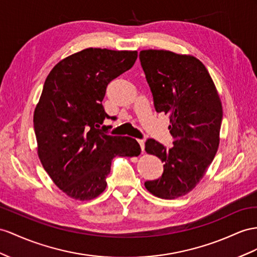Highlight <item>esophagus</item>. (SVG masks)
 <instances>
[{"mask_svg":"<svg viewBox=\"0 0 257 257\" xmlns=\"http://www.w3.org/2000/svg\"><path fill=\"white\" fill-rule=\"evenodd\" d=\"M138 142H139L140 147H141V151H142V153H143L144 152V141L143 140H138Z\"/></svg>","mask_w":257,"mask_h":257,"instance_id":"esophagus-1","label":"esophagus"}]
</instances>
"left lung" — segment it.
<instances>
[{
  "label": "left lung",
  "mask_w": 257,
  "mask_h": 257,
  "mask_svg": "<svg viewBox=\"0 0 257 257\" xmlns=\"http://www.w3.org/2000/svg\"><path fill=\"white\" fill-rule=\"evenodd\" d=\"M140 62L157 113L169 116L174 147L148 139V154L164 163L161 178L146 181L153 195L174 200L189 193L205 175L219 146L222 106L205 66L192 55L143 50Z\"/></svg>",
  "instance_id": "left-lung-1"
}]
</instances>
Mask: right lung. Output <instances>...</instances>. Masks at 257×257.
Segmentation results:
<instances>
[{
    "label": "right lung",
    "instance_id": "1",
    "mask_svg": "<svg viewBox=\"0 0 257 257\" xmlns=\"http://www.w3.org/2000/svg\"><path fill=\"white\" fill-rule=\"evenodd\" d=\"M137 57V51L89 48L57 63L45 79L34 114L38 155L51 179L72 199H95L107 186L114 157L141 152L136 139L98 129L109 118L102 105L107 84Z\"/></svg>",
    "mask_w": 257,
    "mask_h": 257
}]
</instances>
